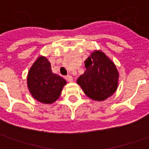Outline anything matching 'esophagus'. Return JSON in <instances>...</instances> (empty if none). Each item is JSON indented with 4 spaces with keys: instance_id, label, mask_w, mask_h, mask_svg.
<instances>
[{
    "instance_id": "esophagus-1",
    "label": "esophagus",
    "mask_w": 149,
    "mask_h": 149,
    "mask_svg": "<svg viewBox=\"0 0 149 149\" xmlns=\"http://www.w3.org/2000/svg\"><path fill=\"white\" fill-rule=\"evenodd\" d=\"M65 79H67V82H71L72 81H73V78H72V76L71 75H67L66 77H65Z\"/></svg>"
}]
</instances>
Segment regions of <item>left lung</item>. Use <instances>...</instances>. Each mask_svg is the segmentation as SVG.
Instances as JSON below:
<instances>
[{
	"instance_id": "obj_1",
	"label": "left lung",
	"mask_w": 149,
	"mask_h": 149,
	"mask_svg": "<svg viewBox=\"0 0 149 149\" xmlns=\"http://www.w3.org/2000/svg\"><path fill=\"white\" fill-rule=\"evenodd\" d=\"M86 70L77 83L86 95L95 101H103L117 91L119 74L115 64L105 53L94 51L85 61Z\"/></svg>"
}]
</instances>
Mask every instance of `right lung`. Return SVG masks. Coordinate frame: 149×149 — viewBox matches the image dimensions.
I'll use <instances>...</instances> for the list:
<instances>
[{"mask_svg": "<svg viewBox=\"0 0 149 149\" xmlns=\"http://www.w3.org/2000/svg\"><path fill=\"white\" fill-rule=\"evenodd\" d=\"M27 83L35 99L52 104L59 97L67 82L61 76L52 73L51 63L46 57L40 56L29 70Z\"/></svg>", "mask_w": 149, "mask_h": 149, "instance_id": "obj_1", "label": "right lung"}]
</instances>
